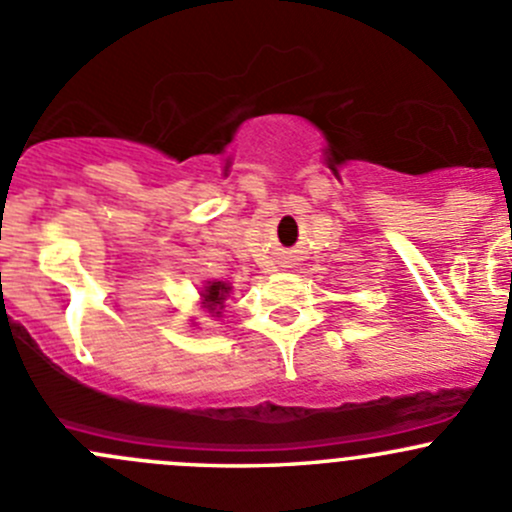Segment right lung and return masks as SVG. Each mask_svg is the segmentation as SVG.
I'll return each instance as SVG.
<instances>
[{"mask_svg":"<svg viewBox=\"0 0 512 512\" xmlns=\"http://www.w3.org/2000/svg\"><path fill=\"white\" fill-rule=\"evenodd\" d=\"M226 293H229V286H226V283H221V281L209 283L207 291H204V303L209 305V310H212L214 315H219V310L224 308Z\"/></svg>","mask_w":512,"mask_h":512,"instance_id":"add662e5","label":"right lung"}]
</instances>
